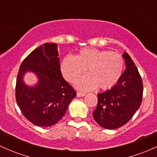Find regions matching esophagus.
I'll return each mask as SVG.
<instances>
[{"mask_svg":"<svg viewBox=\"0 0 157 157\" xmlns=\"http://www.w3.org/2000/svg\"><path fill=\"white\" fill-rule=\"evenodd\" d=\"M86 95V93H82V92H77V96L78 97H84Z\"/></svg>","mask_w":157,"mask_h":157,"instance_id":"34e87169","label":"esophagus"}]
</instances>
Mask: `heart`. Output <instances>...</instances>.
I'll return each instance as SVG.
<instances>
[{"label": "heart", "mask_w": 157, "mask_h": 157, "mask_svg": "<svg viewBox=\"0 0 157 157\" xmlns=\"http://www.w3.org/2000/svg\"><path fill=\"white\" fill-rule=\"evenodd\" d=\"M87 68L89 75L77 81V87L83 91L94 89L97 86L100 89L108 90L121 78L124 59L117 52L86 48L75 57L66 56L61 63L63 75L71 82L78 80Z\"/></svg>", "instance_id": "heart-1"}]
</instances>
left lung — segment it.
Here are the masks:
<instances>
[{"label": "left lung", "mask_w": 157, "mask_h": 157, "mask_svg": "<svg viewBox=\"0 0 157 157\" xmlns=\"http://www.w3.org/2000/svg\"><path fill=\"white\" fill-rule=\"evenodd\" d=\"M126 69L110 90L97 94L93 112L97 123L106 129H115L127 123L142 103L143 84L135 63L127 52L123 54Z\"/></svg>", "instance_id": "1"}]
</instances>
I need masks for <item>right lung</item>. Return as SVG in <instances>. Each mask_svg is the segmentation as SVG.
I'll use <instances>...</instances> for the list:
<instances>
[{"mask_svg": "<svg viewBox=\"0 0 157 157\" xmlns=\"http://www.w3.org/2000/svg\"><path fill=\"white\" fill-rule=\"evenodd\" d=\"M58 56L57 44H44L23 60L17 74V105L29 121L40 127L52 126L61 120L77 94L63 77ZM29 71L39 77V83L34 87L23 82V75Z\"/></svg>", "mask_w": 157, "mask_h": 157, "instance_id": "obj_1", "label": "right lung"}]
</instances>
